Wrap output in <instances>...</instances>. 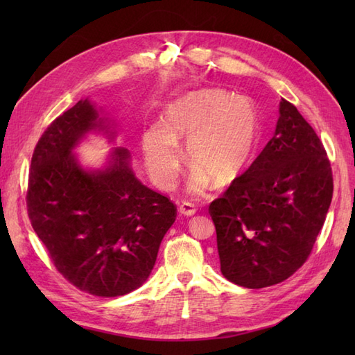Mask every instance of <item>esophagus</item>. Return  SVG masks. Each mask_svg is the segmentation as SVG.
Segmentation results:
<instances>
[{
    "label": "esophagus",
    "mask_w": 355,
    "mask_h": 355,
    "mask_svg": "<svg viewBox=\"0 0 355 355\" xmlns=\"http://www.w3.org/2000/svg\"><path fill=\"white\" fill-rule=\"evenodd\" d=\"M178 212L184 216H193L197 214V209H195V206L191 205V202H183V205L178 206Z\"/></svg>",
    "instance_id": "obj_1"
}]
</instances>
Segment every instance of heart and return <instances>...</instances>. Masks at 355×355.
Here are the masks:
<instances>
[{"label": "heart", "mask_w": 355, "mask_h": 355, "mask_svg": "<svg viewBox=\"0 0 355 355\" xmlns=\"http://www.w3.org/2000/svg\"><path fill=\"white\" fill-rule=\"evenodd\" d=\"M261 119L248 97H236L221 88L191 92L168 105L164 123L149 125L141 132V154L157 186H175L186 141L192 171L191 193L229 186L243 175L259 140Z\"/></svg>", "instance_id": "1"}]
</instances>
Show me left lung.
<instances>
[{
  "mask_svg": "<svg viewBox=\"0 0 355 355\" xmlns=\"http://www.w3.org/2000/svg\"><path fill=\"white\" fill-rule=\"evenodd\" d=\"M331 198L327 150L297 108L282 99L273 137L209 206L224 277L245 288L288 279L310 256Z\"/></svg>",
  "mask_w": 355,
  "mask_h": 355,
  "instance_id": "left-lung-1",
  "label": "left lung"
}]
</instances>
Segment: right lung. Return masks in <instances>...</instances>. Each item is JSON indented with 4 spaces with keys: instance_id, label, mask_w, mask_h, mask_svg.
Segmentation results:
<instances>
[{
    "instance_id": "add662e5",
    "label": "right lung",
    "mask_w": 355,
    "mask_h": 355,
    "mask_svg": "<svg viewBox=\"0 0 355 355\" xmlns=\"http://www.w3.org/2000/svg\"><path fill=\"white\" fill-rule=\"evenodd\" d=\"M92 132L110 141L117 134L89 99L44 131L30 166L27 212L67 281L93 296L117 297L149 277L177 207L135 177L126 148H112L99 169L84 168L74 149Z\"/></svg>"
}]
</instances>
